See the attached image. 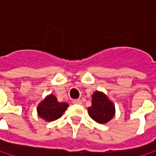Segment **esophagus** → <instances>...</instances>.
Instances as JSON below:
<instances>
[{"instance_id":"obj_1","label":"esophagus","mask_w":156,"mask_h":156,"mask_svg":"<svg viewBox=\"0 0 156 156\" xmlns=\"http://www.w3.org/2000/svg\"><path fill=\"white\" fill-rule=\"evenodd\" d=\"M73 103H74V104H77V105H80V104H82V102H81V100H80V99H74V100H73Z\"/></svg>"}]
</instances>
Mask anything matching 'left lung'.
Masks as SVG:
<instances>
[{
	"label": "left lung",
	"instance_id": "obj_1",
	"mask_svg": "<svg viewBox=\"0 0 156 156\" xmlns=\"http://www.w3.org/2000/svg\"><path fill=\"white\" fill-rule=\"evenodd\" d=\"M92 105L88 108L89 116L99 124H106L115 115V106L102 92L96 91L92 95Z\"/></svg>",
	"mask_w": 156,
	"mask_h": 156
}]
</instances>
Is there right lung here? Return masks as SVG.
Segmentation results:
<instances>
[{
  "label": "right lung",
  "instance_id": "add662e5",
  "mask_svg": "<svg viewBox=\"0 0 156 156\" xmlns=\"http://www.w3.org/2000/svg\"><path fill=\"white\" fill-rule=\"evenodd\" d=\"M68 107L69 105L67 103L58 102L54 95H49L40 103L37 111L40 117L50 122L59 118Z\"/></svg>",
  "mask_w": 156,
  "mask_h": 156
}]
</instances>
